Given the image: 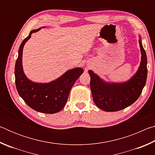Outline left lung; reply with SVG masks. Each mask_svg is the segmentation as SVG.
Returning a JSON list of instances; mask_svg holds the SVG:
<instances>
[{
	"label": "left lung",
	"mask_w": 155,
	"mask_h": 155,
	"mask_svg": "<svg viewBox=\"0 0 155 155\" xmlns=\"http://www.w3.org/2000/svg\"><path fill=\"white\" fill-rule=\"evenodd\" d=\"M141 51L140 66L133 76L124 82L104 81L93 70L88 71L90 76V89L96 105L104 111H117L127 108L137 101L146 85L147 78V57L139 35Z\"/></svg>",
	"instance_id": "obj_1"
}]
</instances>
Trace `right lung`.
Listing matches in <instances>:
<instances>
[{
	"instance_id": "right-lung-1",
	"label": "right lung",
	"mask_w": 155,
	"mask_h": 155,
	"mask_svg": "<svg viewBox=\"0 0 155 155\" xmlns=\"http://www.w3.org/2000/svg\"><path fill=\"white\" fill-rule=\"evenodd\" d=\"M42 27L31 31L21 43L15 65V86L20 96L28 107L44 114H56L65 107L73 85L83 73L82 68L68 70L56 79L48 83L34 82L27 78L22 66V53L25 44L31 34L38 32Z\"/></svg>"
}]
</instances>
